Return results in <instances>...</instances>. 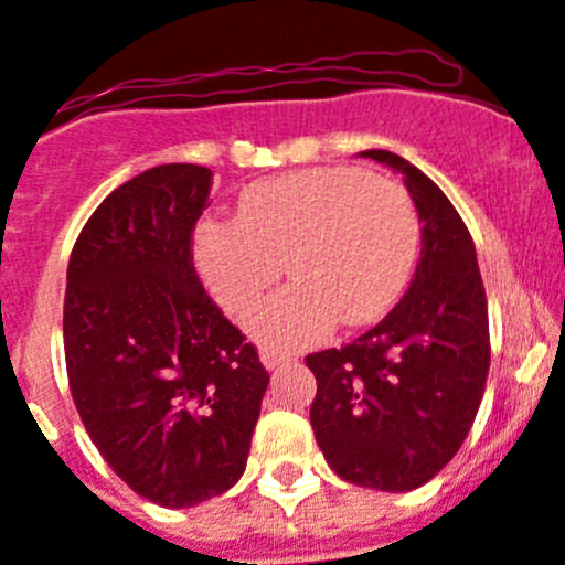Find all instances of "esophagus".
Returning a JSON list of instances; mask_svg holds the SVG:
<instances>
[{"label":"esophagus","instance_id":"34e87169","mask_svg":"<svg viewBox=\"0 0 565 565\" xmlns=\"http://www.w3.org/2000/svg\"><path fill=\"white\" fill-rule=\"evenodd\" d=\"M259 359H263V364L268 370H278L289 362V356H284V353H278V351H268V349L259 353Z\"/></svg>","mask_w":565,"mask_h":565}]
</instances>
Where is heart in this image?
<instances>
[{
	"instance_id": "heart-1",
	"label": "heart",
	"mask_w": 565,
	"mask_h": 565,
	"mask_svg": "<svg viewBox=\"0 0 565 565\" xmlns=\"http://www.w3.org/2000/svg\"><path fill=\"white\" fill-rule=\"evenodd\" d=\"M418 244L420 220L402 184L327 166L246 188L238 220L198 227L195 259L231 313L252 308L287 263L295 284L254 308L246 330L268 351H300L340 321L381 319L405 292Z\"/></svg>"
}]
</instances>
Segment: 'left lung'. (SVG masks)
Wrapping results in <instances>:
<instances>
[{
  "mask_svg": "<svg viewBox=\"0 0 565 565\" xmlns=\"http://www.w3.org/2000/svg\"><path fill=\"white\" fill-rule=\"evenodd\" d=\"M362 158L405 177L420 220V257L394 311L343 349L308 353L311 426L334 475L402 493L458 454L491 367L488 300L475 241L443 190L388 150Z\"/></svg>",
  "mask_w": 565,
  "mask_h": 565,
  "instance_id": "8db88e82",
  "label": "left lung"
}]
</instances>
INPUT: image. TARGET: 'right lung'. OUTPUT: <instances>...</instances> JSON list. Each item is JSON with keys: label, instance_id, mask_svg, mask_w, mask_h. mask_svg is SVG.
Listing matches in <instances>:
<instances>
[{"label": "right lung", "instance_id": "1", "mask_svg": "<svg viewBox=\"0 0 565 565\" xmlns=\"http://www.w3.org/2000/svg\"><path fill=\"white\" fill-rule=\"evenodd\" d=\"M206 166L166 163L90 214L66 270L72 399L104 461L169 510L241 480L270 375L192 265Z\"/></svg>", "mask_w": 565, "mask_h": 565}]
</instances>
